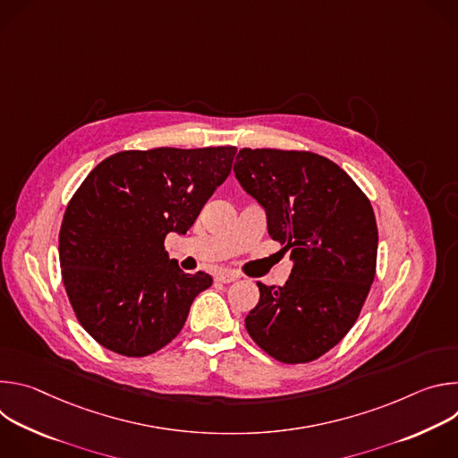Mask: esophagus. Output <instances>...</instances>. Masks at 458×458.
<instances>
[{"label": "esophagus", "instance_id": "1", "mask_svg": "<svg viewBox=\"0 0 458 458\" xmlns=\"http://www.w3.org/2000/svg\"><path fill=\"white\" fill-rule=\"evenodd\" d=\"M216 279L219 283H233L235 279H239V274L232 272V270H221V272L216 274Z\"/></svg>", "mask_w": 458, "mask_h": 458}]
</instances>
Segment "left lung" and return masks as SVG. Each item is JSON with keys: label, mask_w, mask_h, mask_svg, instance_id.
<instances>
[{"label": "left lung", "mask_w": 458, "mask_h": 458, "mask_svg": "<svg viewBox=\"0 0 458 458\" xmlns=\"http://www.w3.org/2000/svg\"><path fill=\"white\" fill-rule=\"evenodd\" d=\"M235 161L237 181L267 210L270 237L293 260L284 286L257 283L246 330L281 362L315 360L352 330L375 279L371 203L339 165L313 152L242 148Z\"/></svg>", "instance_id": "obj_1"}]
</instances>
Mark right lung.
Masks as SVG:
<instances>
[{
  "label": "right lung",
  "instance_id": "1",
  "mask_svg": "<svg viewBox=\"0 0 458 458\" xmlns=\"http://www.w3.org/2000/svg\"><path fill=\"white\" fill-rule=\"evenodd\" d=\"M235 147L124 150L101 161L64 210L59 265L87 334L124 357H147L182 330L212 286L184 274L165 237L186 233L232 170Z\"/></svg>",
  "mask_w": 458,
  "mask_h": 458
}]
</instances>
